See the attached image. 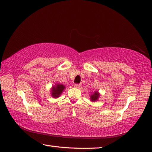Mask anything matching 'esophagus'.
Wrapping results in <instances>:
<instances>
[{"instance_id": "esophagus-1", "label": "esophagus", "mask_w": 152, "mask_h": 152, "mask_svg": "<svg viewBox=\"0 0 152 152\" xmlns=\"http://www.w3.org/2000/svg\"><path fill=\"white\" fill-rule=\"evenodd\" d=\"M74 87H76V88H79L80 87H81V85L78 84V83H76V84L74 85Z\"/></svg>"}]
</instances>
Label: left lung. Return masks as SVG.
<instances>
[{
	"instance_id": "left-lung-1",
	"label": "left lung",
	"mask_w": 152,
	"mask_h": 152,
	"mask_svg": "<svg viewBox=\"0 0 152 152\" xmlns=\"http://www.w3.org/2000/svg\"><path fill=\"white\" fill-rule=\"evenodd\" d=\"M99 96H100V94H99L98 92H96V91H95V92H94V93L92 94V95L91 96V101H96V100L99 99Z\"/></svg>"
}]
</instances>
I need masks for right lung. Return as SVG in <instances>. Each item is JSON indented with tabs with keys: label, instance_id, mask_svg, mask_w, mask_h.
Here are the masks:
<instances>
[{
	"label": "right lung",
	"instance_id": "right-lung-1",
	"mask_svg": "<svg viewBox=\"0 0 152 152\" xmlns=\"http://www.w3.org/2000/svg\"><path fill=\"white\" fill-rule=\"evenodd\" d=\"M65 86L63 85L58 84L56 85L55 87H53L52 89H51V95L53 98H58L60 94H61L62 91L64 90Z\"/></svg>",
	"mask_w": 152,
	"mask_h": 152
}]
</instances>
